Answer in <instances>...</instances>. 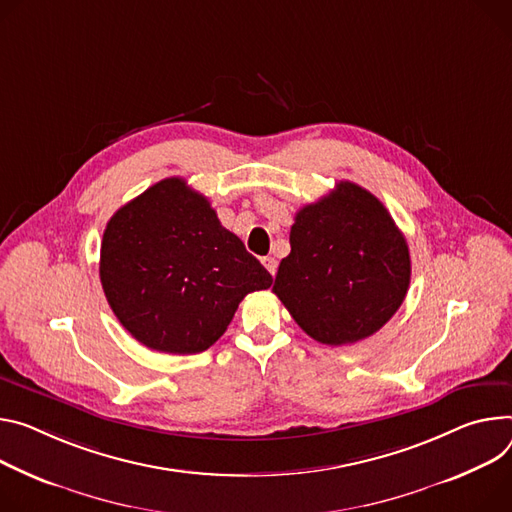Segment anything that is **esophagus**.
<instances>
[{
    "instance_id": "1",
    "label": "esophagus",
    "mask_w": 512,
    "mask_h": 512,
    "mask_svg": "<svg viewBox=\"0 0 512 512\" xmlns=\"http://www.w3.org/2000/svg\"><path fill=\"white\" fill-rule=\"evenodd\" d=\"M261 263L265 265V269H267V271L271 273V277H273V275H275V271H277V261H275L273 257H263V259H261Z\"/></svg>"
}]
</instances>
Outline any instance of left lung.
<instances>
[{
	"label": "left lung",
	"instance_id": "1",
	"mask_svg": "<svg viewBox=\"0 0 512 512\" xmlns=\"http://www.w3.org/2000/svg\"><path fill=\"white\" fill-rule=\"evenodd\" d=\"M290 247L273 292L318 343L371 337L406 298V239L386 206L357 183L339 181L329 196L298 210Z\"/></svg>",
	"mask_w": 512,
	"mask_h": 512
}]
</instances>
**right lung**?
Listing matches in <instances>:
<instances>
[{
  "mask_svg": "<svg viewBox=\"0 0 512 512\" xmlns=\"http://www.w3.org/2000/svg\"><path fill=\"white\" fill-rule=\"evenodd\" d=\"M100 280L122 327L145 347L190 355L214 345L269 271L185 179H163L106 224Z\"/></svg>",
  "mask_w": 512,
  "mask_h": 512,
  "instance_id": "obj_1",
  "label": "right lung"
}]
</instances>
